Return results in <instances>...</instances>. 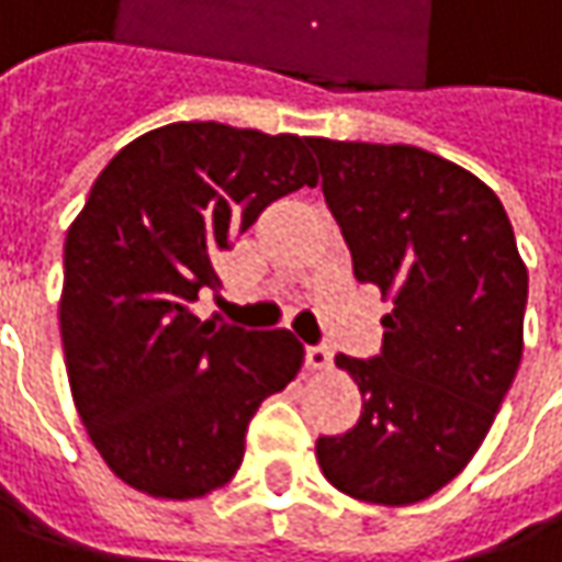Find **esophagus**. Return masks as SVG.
Wrapping results in <instances>:
<instances>
[{
	"label": "esophagus",
	"instance_id": "34e87169",
	"mask_svg": "<svg viewBox=\"0 0 562 562\" xmlns=\"http://www.w3.org/2000/svg\"><path fill=\"white\" fill-rule=\"evenodd\" d=\"M306 366H310L313 372H325V369H331V366H335V353H331V347H328V344H313V347H306Z\"/></svg>",
	"mask_w": 562,
	"mask_h": 562
}]
</instances>
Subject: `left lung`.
<instances>
[{"mask_svg":"<svg viewBox=\"0 0 562 562\" xmlns=\"http://www.w3.org/2000/svg\"><path fill=\"white\" fill-rule=\"evenodd\" d=\"M322 193L391 313L372 359L335 357L362 394L359 422L315 441L344 494L406 507L453 482L522 359L529 271L497 193L472 171L403 143L313 137Z\"/></svg>","mask_w":562,"mask_h":562,"instance_id":"1","label":"left lung"}]
</instances>
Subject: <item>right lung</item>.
Instances as JSON below:
<instances>
[{
    "label": "right lung",
    "instance_id": "obj_1",
    "mask_svg": "<svg viewBox=\"0 0 562 562\" xmlns=\"http://www.w3.org/2000/svg\"><path fill=\"white\" fill-rule=\"evenodd\" d=\"M318 184L310 137L175 121L102 168L65 237L58 300L80 422L124 485L193 501L240 469L259 403L291 384L288 331L200 322L222 252L259 212Z\"/></svg>",
    "mask_w": 562,
    "mask_h": 562
}]
</instances>
